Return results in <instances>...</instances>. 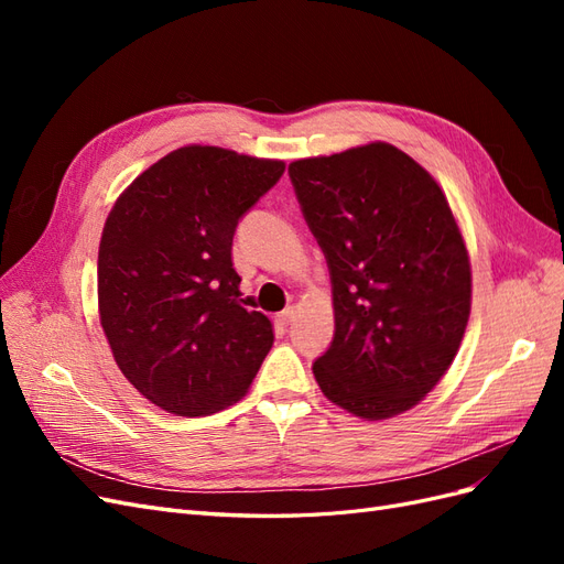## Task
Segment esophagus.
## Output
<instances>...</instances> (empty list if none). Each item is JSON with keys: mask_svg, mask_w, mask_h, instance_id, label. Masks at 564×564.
Here are the masks:
<instances>
[{"mask_svg": "<svg viewBox=\"0 0 564 564\" xmlns=\"http://www.w3.org/2000/svg\"><path fill=\"white\" fill-rule=\"evenodd\" d=\"M294 317H296V311L294 308H286V311H282L278 315V324H282V327H289V324L294 322Z\"/></svg>", "mask_w": 564, "mask_h": 564, "instance_id": "obj_1", "label": "esophagus"}]
</instances>
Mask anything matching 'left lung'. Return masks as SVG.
Returning a JSON list of instances; mask_svg holds the SVG:
<instances>
[{"label": "left lung", "instance_id": "left-lung-1", "mask_svg": "<svg viewBox=\"0 0 564 564\" xmlns=\"http://www.w3.org/2000/svg\"><path fill=\"white\" fill-rule=\"evenodd\" d=\"M289 178L332 275L336 329L315 381L355 416H398L445 377L470 317V261L449 202L383 141L296 160Z\"/></svg>", "mask_w": 564, "mask_h": 564}]
</instances>
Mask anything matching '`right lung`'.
Instances as JSON below:
<instances>
[{"label":"right lung","instance_id":"right-lung-1","mask_svg":"<svg viewBox=\"0 0 564 564\" xmlns=\"http://www.w3.org/2000/svg\"><path fill=\"white\" fill-rule=\"evenodd\" d=\"M282 174V160L183 145L106 218L100 327L127 381L169 414L207 416L245 398L272 348V322L242 299L232 235Z\"/></svg>","mask_w":564,"mask_h":564}]
</instances>
